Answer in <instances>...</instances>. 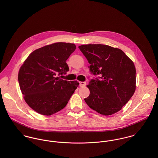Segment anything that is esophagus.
I'll use <instances>...</instances> for the list:
<instances>
[{
  "instance_id": "1",
  "label": "esophagus",
  "mask_w": 158,
  "mask_h": 158,
  "mask_svg": "<svg viewBox=\"0 0 158 158\" xmlns=\"http://www.w3.org/2000/svg\"><path fill=\"white\" fill-rule=\"evenodd\" d=\"M79 83H80V86H81V87L85 86L86 85V83L85 81H80Z\"/></svg>"
}]
</instances>
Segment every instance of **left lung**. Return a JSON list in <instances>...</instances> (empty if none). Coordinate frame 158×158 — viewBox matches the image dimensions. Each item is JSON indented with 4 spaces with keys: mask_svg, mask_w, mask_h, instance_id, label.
Returning <instances> with one entry per match:
<instances>
[{
    "mask_svg": "<svg viewBox=\"0 0 158 158\" xmlns=\"http://www.w3.org/2000/svg\"><path fill=\"white\" fill-rule=\"evenodd\" d=\"M90 65V73L99 75L87 86L90 90L85 102L91 109L109 115L119 111L135 90V68L120 49L103 44L78 47Z\"/></svg>",
    "mask_w": 158,
    "mask_h": 158,
    "instance_id": "8db88e82",
    "label": "left lung"
}]
</instances>
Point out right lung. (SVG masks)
I'll return each mask as SVG.
<instances>
[{"label": "right lung", "mask_w": 158, "mask_h": 158, "mask_svg": "<svg viewBox=\"0 0 158 158\" xmlns=\"http://www.w3.org/2000/svg\"><path fill=\"white\" fill-rule=\"evenodd\" d=\"M75 49L74 44L56 43L35 50L24 61L19 84L25 102L36 112L50 115L68 104L79 83L56 76L69 70L66 60Z\"/></svg>", "instance_id": "add662e5"}]
</instances>
